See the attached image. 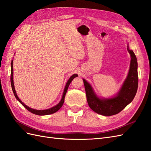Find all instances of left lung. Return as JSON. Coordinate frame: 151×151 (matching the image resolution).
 Wrapping results in <instances>:
<instances>
[{
    "label": "left lung",
    "instance_id": "1",
    "mask_svg": "<svg viewBox=\"0 0 151 151\" xmlns=\"http://www.w3.org/2000/svg\"><path fill=\"white\" fill-rule=\"evenodd\" d=\"M130 54L131 61L128 73L117 94L110 98L99 96L95 92L90 83L83 78L88 105L96 113L104 116L117 114L133 101L137 92L138 77V63L133 50L127 46Z\"/></svg>",
    "mask_w": 151,
    "mask_h": 151
}]
</instances>
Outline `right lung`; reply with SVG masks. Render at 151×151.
<instances>
[{
    "label": "right lung",
    "instance_id": "1",
    "mask_svg": "<svg viewBox=\"0 0 151 151\" xmlns=\"http://www.w3.org/2000/svg\"><path fill=\"white\" fill-rule=\"evenodd\" d=\"M11 87H12V90L13 92L14 93V95L15 96V98H17V99L18 101L20 102L22 105L24 106L27 110H28L30 112L34 114H36L37 115H50V114H52L55 113L56 111H57L59 110L60 108L63 106L64 101V98H65V94H66L67 91H68V87L69 86V84L71 83V81L74 79L76 77L78 76V75L77 74H74L70 78L68 79V80L67 81L66 83H65V86L64 87V89L63 91V96H62V98L60 101H59V103L57 104V105L53 106L51 108H50V109H45V110H36V109H33L32 108H30L29 106H27L25 104H24L23 103L21 100L20 99V98H18V96L17 94V92L16 90H15V88H14V80H13V60H11Z\"/></svg>",
    "mask_w": 151,
    "mask_h": 151
}]
</instances>
